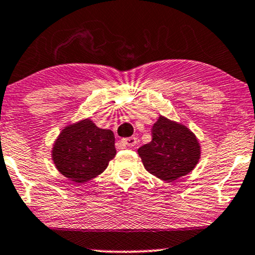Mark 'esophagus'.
<instances>
[{
    "label": "esophagus",
    "mask_w": 255,
    "mask_h": 255,
    "mask_svg": "<svg viewBox=\"0 0 255 255\" xmlns=\"http://www.w3.org/2000/svg\"><path fill=\"white\" fill-rule=\"evenodd\" d=\"M122 143H124V145H126V146H128V147H134L136 145V139L135 137H127V139H124L122 140Z\"/></svg>",
    "instance_id": "esophagus-1"
}]
</instances>
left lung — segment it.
I'll list each match as a JSON object with an SVG mask.
<instances>
[{
    "label": "left lung",
    "mask_w": 255,
    "mask_h": 255,
    "mask_svg": "<svg viewBox=\"0 0 255 255\" xmlns=\"http://www.w3.org/2000/svg\"><path fill=\"white\" fill-rule=\"evenodd\" d=\"M137 153L149 173L173 182L194 170L201 158V146L186 126L160 115L152 127V141Z\"/></svg>",
    "instance_id": "left-lung-1"
}]
</instances>
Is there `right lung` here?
<instances>
[{
	"mask_svg": "<svg viewBox=\"0 0 255 255\" xmlns=\"http://www.w3.org/2000/svg\"><path fill=\"white\" fill-rule=\"evenodd\" d=\"M52 160L64 177L77 184L101 174L116 155L115 136L90 119L65 126L52 147Z\"/></svg>",
	"mask_w": 255,
	"mask_h": 255,
	"instance_id": "1",
	"label": "right lung"
}]
</instances>
